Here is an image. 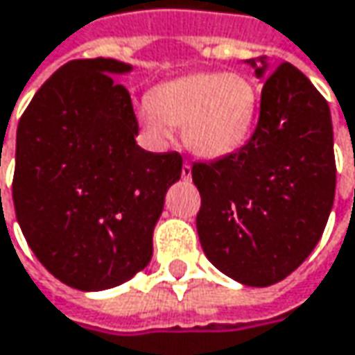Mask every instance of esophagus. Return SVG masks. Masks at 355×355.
<instances>
[{"instance_id": "esophagus-1", "label": "esophagus", "mask_w": 355, "mask_h": 355, "mask_svg": "<svg viewBox=\"0 0 355 355\" xmlns=\"http://www.w3.org/2000/svg\"><path fill=\"white\" fill-rule=\"evenodd\" d=\"M180 177H182V180H191V177H193V168H191V164H189V162H184V164H182Z\"/></svg>"}]
</instances>
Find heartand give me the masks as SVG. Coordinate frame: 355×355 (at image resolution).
I'll list each match as a JSON object with an SVG mask.
<instances>
[{"mask_svg":"<svg viewBox=\"0 0 355 355\" xmlns=\"http://www.w3.org/2000/svg\"><path fill=\"white\" fill-rule=\"evenodd\" d=\"M260 110L256 85L240 73H197L158 85L140 103V121L152 142L166 146L173 128L199 158L219 160L250 140Z\"/></svg>","mask_w":355,"mask_h":355,"instance_id":"1","label":"heart"}]
</instances>
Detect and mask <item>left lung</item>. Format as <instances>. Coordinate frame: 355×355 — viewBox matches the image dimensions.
I'll list each match as a JSON object with an SVG mask.
<instances>
[{"instance_id": "left-lung-1", "label": "left lung", "mask_w": 355, "mask_h": 355, "mask_svg": "<svg viewBox=\"0 0 355 355\" xmlns=\"http://www.w3.org/2000/svg\"><path fill=\"white\" fill-rule=\"evenodd\" d=\"M262 85L258 125L236 154L195 162L197 234L209 262L245 286L297 270L323 236L336 197L329 105L291 62L245 60Z\"/></svg>"}]
</instances>
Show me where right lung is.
<instances>
[{
    "label": "right lung",
    "mask_w": 355,
    "mask_h": 355,
    "mask_svg": "<svg viewBox=\"0 0 355 355\" xmlns=\"http://www.w3.org/2000/svg\"><path fill=\"white\" fill-rule=\"evenodd\" d=\"M132 69L115 58L73 60L38 89L17 123V223L42 266L85 293L148 266L166 191L182 171L178 152L136 144L130 93L113 79Z\"/></svg>",
    "instance_id": "obj_1"
}]
</instances>
